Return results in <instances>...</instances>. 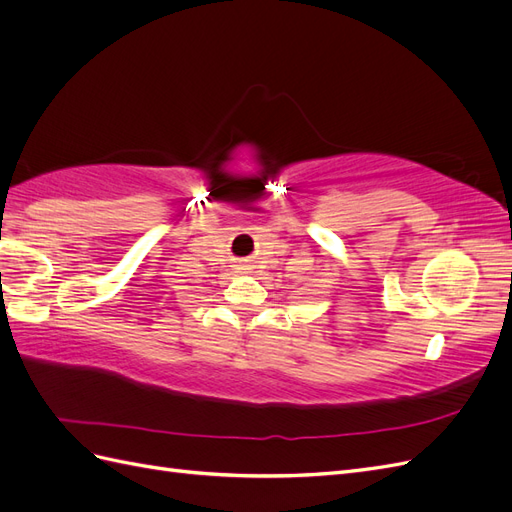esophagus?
<instances>
[{"label": "esophagus", "instance_id": "34e87169", "mask_svg": "<svg viewBox=\"0 0 512 512\" xmlns=\"http://www.w3.org/2000/svg\"><path fill=\"white\" fill-rule=\"evenodd\" d=\"M247 269H250V267H247V265H245V262H239V265H237V271H241V273H245Z\"/></svg>", "mask_w": 512, "mask_h": 512}]
</instances>
